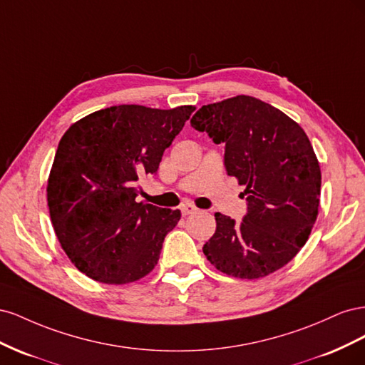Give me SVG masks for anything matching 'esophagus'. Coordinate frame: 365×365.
<instances>
[{"instance_id": "1", "label": "esophagus", "mask_w": 365, "mask_h": 365, "mask_svg": "<svg viewBox=\"0 0 365 365\" xmlns=\"http://www.w3.org/2000/svg\"><path fill=\"white\" fill-rule=\"evenodd\" d=\"M180 210H181V213H182V216H189V215H193V213H196V212H197V208H196L195 205L189 204V202H185V204H181Z\"/></svg>"}]
</instances>
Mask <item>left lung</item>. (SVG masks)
Segmentation results:
<instances>
[{
	"label": "left lung",
	"instance_id": "left-lung-1",
	"mask_svg": "<svg viewBox=\"0 0 365 365\" xmlns=\"http://www.w3.org/2000/svg\"><path fill=\"white\" fill-rule=\"evenodd\" d=\"M190 125L224 143L230 176L245 187L248 213H216L204 245L215 268L237 279H260L283 268L302 250L318 216L322 170L302 126L251 96L204 105Z\"/></svg>",
	"mask_w": 365,
	"mask_h": 365
}]
</instances>
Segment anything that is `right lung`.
I'll list each match as a JSON object with an SVG mask.
<instances>
[{
  "mask_svg": "<svg viewBox=\"0 0 365 365\" xmlns=\"http://www.w3.org/2000/svg\"><path fill=\"white\" fill-rule=\"evenodd\" d=\"M193 111L111 106L76 121L61 138L47 185L50 217L68 259L90 279L126 284L155 268L181 212L137 202L138 182L157 173Z\"/></svg>",
  "mask_w": 365,
  "mask_h": 365,
  "instance_id": "obj_1",
  "label": "right lung"
}]
</instances>
